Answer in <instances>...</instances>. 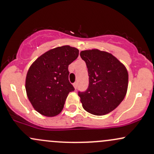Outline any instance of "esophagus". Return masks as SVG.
I'll list each match as a JSON object with an SVG mask.
<instances>
[{
	"label": "esophagus",
	"mask_w": 154,
	"mask_h": 154,
	"mask_svg": "<svg viewBox=\"0 0 154 154\" xmlns=\"http://www.w3.org/2000/svg\"><path fill=\"white\" fill-rule=\"evenodd\" d=\"M73 86H74V88H75V89H77V82L73 83Z\"/></svg>",
	"instance_id": "esophagus-1"
}]
</instances>
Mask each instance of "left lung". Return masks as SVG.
I'll return each instance as SVG.
<instances>
[{
  "instance_id": "1",
  "label": "left lung",
  "mask_w": 154,
  "mask_h": 154,
  "mask_svg": "<svg viewBox=\"0 0 154 154\" xmlns=\"http://www.w3.org/2000/svg\"><path fill=\"white\" fill-rule=\"evenodd\" d=\"M89 76L85 92H79L83 109L90 114L102 116L116 109L126 95L128 72L115 56L98 49L82 51Z\"/></svg>"
}]
</instances>
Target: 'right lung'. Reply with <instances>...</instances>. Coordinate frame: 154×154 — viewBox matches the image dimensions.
<instances>
[{"instance_id":"1","label":"right lung","mask_w":154,"mask_h":154,"mask_svg":"<svg viewBox=\"0 0 154 154\" xmlns=\"http://www.w3.org/2000/svg\"><path fill=\"white\" fill-rule=\"evenodd\" d=\"M78 56V49L63 45L51 49L32 63L26 74V92L40 114L54 116L62 111L68 94L75 91L69 81L68 66Z\"/></svg>"}]
</instances>
